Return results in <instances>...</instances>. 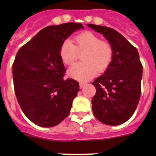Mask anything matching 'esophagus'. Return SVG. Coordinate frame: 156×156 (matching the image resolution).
<instances>
[{
	"label": "esophagus",
	"instance_id": "esophagus-1",
	"mask_svg": "<svg viewBox=\"0 0 156 156\" xmlns=\"http://www.w3.org/2000/svg\"><path fill=\"white\" fill-rule=\"evenodd\" d=\"M85 84H86V83H84V82H80V88H82L84 86Z\"/></svg>",
	"mask_w": 156,
	"mask_h": 156
}]
</instances>
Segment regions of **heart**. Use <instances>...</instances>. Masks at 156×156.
Instances as JSON below:
<instances>
[{"label":"heart","instance_id":"obj_1","mask_svg":"<svg viewBox=\"0 0 156 156\" xmlns=\"http://www.w3.org/2000/svg\"><path fill=\"white\" fill-rule=\"evenodd\" d=\"M75 44L66 40L59 48V56L65 65L71 66L76 61L80 54L82 63L74 65L69 75L77 80L91 79L97 73H102L109 68L113 60L114 51L111 44L102 41L99 36L90 31H84L75 37Z\"/></svg>","mask_w":156,"mask_h":156}]
</instances>
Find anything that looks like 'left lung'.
Here are the masks:
<instances>
[{
	"mask_svg": "<svg viewBox=\"0 0 156 156\" xmlns=\"http://www.w3.org/2000/svg\"><path fill=\"white\" fill-rule=\"evenodd\" d=\"M87 26L103 34L114 51L109 68L92 82L96 88L91 100L94 115L105 124H122L133 115L140 100L143 67L138 51L114 29Z\"/></svg>",
	"mask_w": 156,
	"mask_h": 156,
	"instance_id": "8db88e82",
	"label": "left lung"
}]
</instances>
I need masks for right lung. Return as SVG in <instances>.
<instances>
[{"label":"right lung","mask_w":156,"mask_h":156,"mask_svg":"<svg viewBox=\"0 0 156 156\" xmlns=\"http://www.w3.org/2000/svg\"><path fill=\"white\" fill-rule=\"evenodd\" d=\"M83 28L75 23L47 27L16 54L12 65L16 98L26 116L38 126H55L69 114L80 86L75 80L63 78L66 68L59 48Z\"/></svg>","instance_id":"right-lung-1"}]
</instances>
